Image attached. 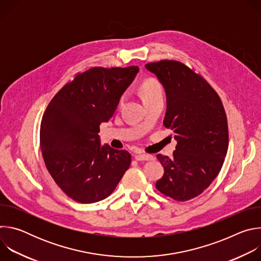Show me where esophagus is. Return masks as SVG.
Segmentation results:
<instances>
[{"label": "esophagus", "mask_w": 261, "mask_h": 261, "mask_svg": "<svg viewBox=\"0 0 261 261\" xmlns=\"http://www.w3.org/2000/svg\"><path fill=\"white\" fill-rule=\"evenodd\" d=\"M134 158L137 161H148V160H152L153 159V156L146 155V154H135Z\"/></svg>", "instance_id": "34e87169"}]
</instances>
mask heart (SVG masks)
<instances>
[{"instance_id": "heart-1", "label": "heart", "mask_w": 261, "mask_h": 261, "mask_svg": "<svg viewBox=\"0 0 261 261\" xmlns=\"http://www.w3.org/2000/svg\"><path fill=\"white\" fill-rule=\"evenodd\" d=\"M141 90H142V94H143V99L147 98V97H152L155 95H159L162 94V90L160 85L153 80H148L146 82H144L141 86ZM124 95L121 97L120 102H122L124 100Z\"/></svg>"}]
</instances>
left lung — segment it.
<instances>
[{"label": "left lung", "instance_id": "left-lung-1", "mask_svg": "<svg viewBox=\"0 0 261 261\" xmlns=\"http://www.w3.org/2000/svg\"><path fill=\"white\" fill-rule=\"evenodd\" d=\"M145 68L163 85L167 108L163 125L177 141L173 157L157 155L164 167L156 188L177 201L201 194L219 174L228 148V125L222 101L194 70L173 60Z\"/></svg>", "mask_w": 261, "mask_h": 261}]
</instances>
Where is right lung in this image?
<instances>
[{"mask_svg": "<svg viewBox=\"0 0 261 261\" xmlns=\"http://www.w3.org/2000/svg\"><path fill=\"white\" fill-rule=\"evenodd\" d=\"M139 68L94 67L79 73L51 99L40 127L48 172L70 198L81 203L105 199L131 164V155L100 143V125L114 116Z\"/></svg>", "mask_w": 261, "mask_h": 261, "instance_id": "obj_1", "label": "right lung"}]
</instances>
